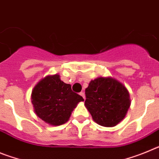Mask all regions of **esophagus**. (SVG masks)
Segmentation results:
<instances>
[{
    "mask_svg": "<svg viewBox=\"0 0 159 159\" xmlns=\"http://www.w3.org/2000/svg\"><path fill=\"white\" fill-rule=\"evenodd\" d=\"M80 95H81V96L83 97V98H84V99H85V94H84V92H80Z\"/></svg>",
    "mask_w": 159,
    "mask_h": 159,
    "instance_id": "1",
    "label": "esophagus"
}]
</instances>
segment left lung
<instances>
[{
	"instance_id": "obj_1",
	"label": "left lung",
	"mask_w": 159,
	"mask_h": 159,
	"mask_svg": "<svg viewBox=\"0 0 159 159\" xmlns=\"http://www.w3.org/2000/svg\"><path fill=\"white\" fill-rule=\"evenodd\" d=\"M85 107L94 121L106 127H115L124 119L130 106L128 90L112 77H98L85 89Z\"/></svg>"
}]
</instances>
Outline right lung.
I'll return each instance as SVG.
<instances>
[{
  "instance_id": "add662e5",
  "label": "right lung",
  "mask_w": 159,
  "mask_h": 159,
  "mask_svg": "<svg viewBox=\"0 0 159 159\" xmlns=\"http://www.w3.org/2000/svg\"><path fill=\"white\" fill-rule=\"evenodd\" d=\"M36 116L51 126H60L68 121L83 97L71 91V84L60 80L59 74L47 75L34 87L31 95Z\"/></svg>"
}]
</instances>
